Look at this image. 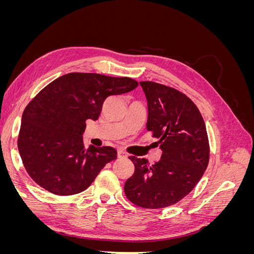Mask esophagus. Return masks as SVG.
I'll return each instance as SVG.
<instances>
[{
    "mask_svg": "<svg viewBox=\"0 0 254 254\" xmlns=\"http://www.w3.org/2000/svg\"><path fill=\"white\" fill-rule=\"evenodd\" d=\"M127 157H128V155L125 151H123L122 149L118 150V158L119 159H127Z\"/></svg>",
    "mask_w": 254,
    "mask_h": 254,
    "instance_id": "34e87169",
    "label": "esophagus"
}]
</instances>
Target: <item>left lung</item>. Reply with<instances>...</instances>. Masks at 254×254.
<instances>
[{"mask_svg":"<svg viewBox=\"0 0 254 254\" xmlns=\"http://www.w3.org/2000/svg\"><path fill=\"white\" fill-rule=\"evenodd\" d=\"M147 99L146 128L158 139L160 161L129 157L134 173L124 190L132 203L144 209L173 205L190 194L201 179L210 159L204 121L197 106L180 91L153 81H141Z\"/></svg>","mask_w":254,"mask_h":254,"instance_id":"1","label":"left lung"}]
</instances>
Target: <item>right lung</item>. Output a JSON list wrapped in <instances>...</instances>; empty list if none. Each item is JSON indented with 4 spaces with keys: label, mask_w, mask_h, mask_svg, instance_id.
<instances>
[{
    "label": "right lung",
    "mask_w": 254,
    "mask_h": 254,
    "mask_svg": "<svg viewBox=\"0 0 254 254\" xmlns=\"http://www.w3.org/2000/svg\"><path fill=\"white\" fill-rule=\"evenodd\" d=\"M137 81L96 73H68L42 89L23 112L18 148L38 186L59 196L87 190L118 157L110 146L84 148L86 121H96L112 95L132 91Z\"/></svg>",
    "instance_id": "add662e5"
}]
</instances>
